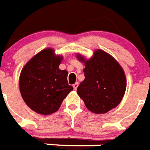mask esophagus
I'll use <instances>...</instances> for the list:
<instances>
[{"label":"esophagus","instance_id":"obj_1","mask_svg":"<svg viewBox=\"0 0 150 150\" xmlns=\"http://www.w3.org/2000/svg\"><path fill=\"white\" fill-rule=\"evenodd\" d=\"M78 86H79V83H74V85H73V86H74V89H75V90H76V89H77Z\"/></svg>","mask_w":150,"mask_h":150}]
</instances>
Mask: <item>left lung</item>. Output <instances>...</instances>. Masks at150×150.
I'll return each mask as SVG.
<instances>
[{
  "label": "left lung",
  "mask_w": 150,
  "mask_h": 150,
  "mask_svg": "<svg viewBox=\"0 0 150 150\" xmlns=\"http://www.w3.org/2000/svg\"><path fill=\"white\" fill-rule=\"evenodd\" d=\"M78 59L85 62V79L77 88V93L86 108L96 114L107 113L121 102L126 90L125 72L113 57L102 50L85 61L80 54Z\"/></svg>",
  "instance_id": "8db88e82"
}]
</instances>
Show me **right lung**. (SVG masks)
<instances>
[{
    "mask_svg": "<svg viewBox=\"0 0 150 150\" xmlns=\"http://www.w3.org/2000/svg\"><path fill=\"white\" fill-rule=\"evenodd\" d=\"M62 57L47 48L25 65L20 76V89L25 104L41 115L59 109L63 100L73 90L67 82V71L59 69Z\"/></svg>",
    "mask_w": 150,
    "mask_h": 150,
    "instance_id": "1",
    "label": "right lung"
}]
</instances>
